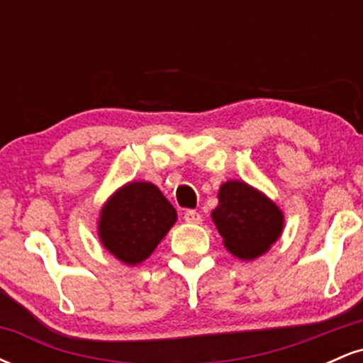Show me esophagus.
Segmentation results:
<instances>
[{"label":"esophagus","instance_id":"obj_1","mask_svg":"<svg viewBox=\"0 0 363 363\" xmlns=\"http://www.w3.org/2000/svg\"><path fill=\"white\" fill-rule=\"evenodd\" d=\"M184 220L187 223H201V215L196 210H187L184 213Z\"/></svg>","mask_w":363,"mask_h":363}]
</instances>
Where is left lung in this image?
I'll use <instances>...</instances> for the list:
<instances>
[{"label":"left lung","mask_w":363,"mask_h":363,"mask_svg":"<svg viewBox=\"0 0 363 363\" xmlns=\"http://www.w3.org/2000/svg\"><path fill=\"white\" fill-rule=\"evenodd\" d=\"M211 218L228 252L240 259H256L283 232V213L268 196L242 181L220 187L218 206Z\"/></svg>","instance_id":"1"}]
</instances>
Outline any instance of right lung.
I'll return each mask as SVG.
<instances>
[{
	"label": "right lung",
	"instance_id": "add662e5",
	"mask_svg": "<svg viewBox=\"0 0 363 363\" xmlns=\"http://www.w3.org/2000/svg\"><path fill=\"white\" fill-rule=\"evenodd\" d=\"M177 220V213L152 182H129L101 210L99 237L124 264L143 262Z\"/></svg>",
	"mask_w": 363,
	"mask_h": 363
}]
</instances>
